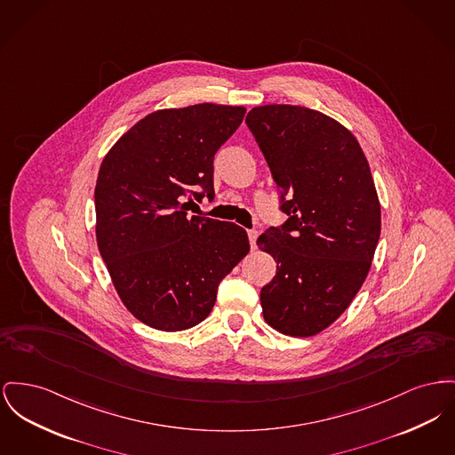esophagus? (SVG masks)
I'll list each match as a JSON object with an SVG mask.
<instances>
[{"label":"esophagus","mask_w":455,"mask_h":455,"mask_svg":"<svg viewBox=\"0 0 455 455\" xmlns=\"http://www.w3.org/2000/svg\"><path fill=\"white\" fill-rule=\"evenodd\" d=\"M247 235H249L251 247L254 249V247H256V239H258V230H256V228H251V230H247Z\"/></svg>","instance_id":"34e87169"}]
</instances>
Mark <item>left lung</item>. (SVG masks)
<instances>
[{"label":"left lung","mask_w":455,"mask_h":455,"mask_svg":"<svg viewBox=\"0 0 455 455\" xmlns=\"http://www.w3.org/2000/svg\"><path fill=\"white\" fill-rule=\"evenodd\" d=\"M245 124L289 216L258 239L276 261L259 295L263 316L283 335L313 337L347 309L370 273L381 230L371 170L350 131L316 109L265 105Z\"/></svg>","instance_id":"8db88e82"}]
</instances>
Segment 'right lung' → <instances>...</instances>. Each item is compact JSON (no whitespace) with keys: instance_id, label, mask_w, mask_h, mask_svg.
I'll return each instance as SVG.
<instances>
[{"instance_id":"right-lung-1","label":"right lung","mask_w":455,"mask_h":455,"mask_svg":"<svg viewBox=\"0 0 455 455\" xmlns=\"http://www.w3.org/2000/svg\"><path fill=\"white\" fill-rule=\"evenodd\" d=\"M243 115L213 103L153 111L101 163L98 249L125 307L151 328L206 320L220 282L249 252L239 225L188 213L192 199H213L214 155Z\"/></svg>"}]
</instances>
